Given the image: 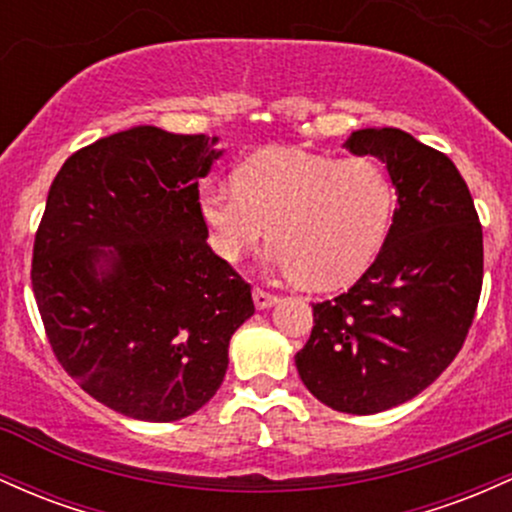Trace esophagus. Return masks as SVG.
<instances>
[{"label":"esophagus","instance_id":"esophagus-1","mask_svg":"<svg viewBox=\"0 0 512 512\" xmlns=\"http://www.w3.org/2000/svg\"><path fill=\"white\" fill-rule=\"evenodd\" d=\"M275 302H278V297L271 295V292L261 290V287H256V290H254V304H256V309H268V307H273Z\"/></svg>","mask_w":512,"mask_h":512}]
</instances>
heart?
<instances>
[{
    "label": "heart",
    "mask_w": 512,
    "mask_h": 512,
    "mask_svg": "<svg viewBox=\"0 0 512 512\" xmlns=\"http://www.w3.org/2000/svg\"><path fill=\"white\" fill-rule=\"evenodd\" d=\"M234 185L200 188L215 254L239 261L268 237V263L307 287L353 280L380 249L392 215V188L370 157L268 149L241 166Z\"/></svg>",
    "instance_id": "1"
}]
</instances>
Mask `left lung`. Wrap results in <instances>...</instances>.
<instances>
[{"mask_svg": "<svg viewBox=\"0 0 512 512\" xmlns=\"http://www.w3.org/2000/svg\"><path fill=\"white\" fill-rule=\"evenodd\" d=\"M387 164L396 210L372 266L348 292L317 302L295 355L304 387L341 413H380L421 394L455 360L484 280V237L457 166L399 128L343 142Z\"/></svg>", "mask_w": 512, "mask_h": 512, "instance_id": "1", "label": "left lung"}]
</instances>
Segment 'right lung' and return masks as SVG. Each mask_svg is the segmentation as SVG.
<instances>
[{"label": "right lung", "instance_id": "1", "mask_svg": "<svg viewBox=\"0 0 512 512\" xmlns=\"http://www.w3.org/2000/svg\"><path fill=\"white\" fill-rule=\"evenodd\" d=\"M217 137L135 125L57 171L33 244V295L53 353L123 416L179 421L220 389L251 287L208 246L198 181Z\"/></svg>", "mask_w": 512, "mask_h": 512}]
</instances>
